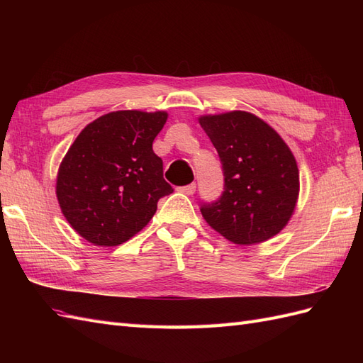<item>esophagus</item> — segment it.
I'll use <instances>...</instances> for the list:
<instances>
[{
  "label": "esophagus",
  "mask_w": 363,
  "mask_h": 363,
  "mask_svg": "<svg viewBox=\"0 0 363 363\" xmlns=\"http://www.w3.org/2000/svg\"><path fill=\"white\" fill-rule=\"evenodd\" d=\"M195 188H196L195 183H191L188 186H180V188H177V191L182 192V194H186V195H194Z\"/></svg>",
  "instance_id": "obj_1"
}]
</instances>
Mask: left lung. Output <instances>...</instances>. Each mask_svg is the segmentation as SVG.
Returning <instances> with one entry per match:
<instances>
[{
	"label": "left lung",
	"instance_id": "obj_1",
	"mask_svg": "<svg viewBox=\"0 0 363 363\" xmlns=\"http://www.w3.org/2000/svg\"><path fill=\"white\" fill-rule=\"evenodd\" d=\"M199 123L224 171L221 199L201 206L206 223L238 245L260 244L280 233L300 194L298 167L286 142L244 111L203 115Z\"/></svg>",
	"mask_w": 363,
	"mask_h": 363
}]
</instances>
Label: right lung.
I'll return each mask as SVG.
<instances>
[{
	"mask_svg": "<svg viewBox=\"0 0 363 363\" xmlns=\"http://www.w3.org/2000/svg\"><path fill=\"white\" fill-rule=\"evenodd\" d=\"M167 112L118 111L87 124L65 155L56 182L63 216L87 242L116 247L144 228L172 192L152 140Z\"/></svg>",
	"mask_w": 363,
	"mask_h": 363,
	"instance_id": "1",
	"label": "right lung"
}]
</instances>
